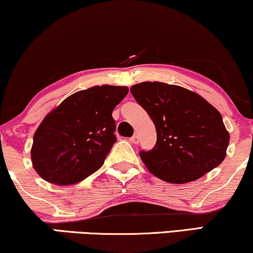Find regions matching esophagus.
<instances>
[{"instance_id":"esophagus-1","label":"esophagus","mask_w":253,"mask_h":253,"mask_svg":"<svg viewBox=\"0 0 253 253\" xmlns=\"http://www.w3.org/2000/svg\"><path fill=\"white\" fill-rule=\"evenodd\" d=\"M130 142L131 143H133V144H137V143L139 142V138H138V136L137 135H133L131 138H130Z\"/></svg>"}]
</instances>
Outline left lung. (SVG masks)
Listing matches in <instances>:
<instances>
[{
  "instance_id": "obj_1",
  "label": "left lung",
  "mask_w": 253,
  "mask_h": 253,
  "mask_svg": "<svg viewBox=\"0 0 253 253\" xmlns=\"http://www.w3.org/2000/svg\"><path fill=\"white\" fill-rule=\"evenodd\" d=\"M130 91L156 126L155 148L139 152L152 174L184 184L201 178L224 161L229 131L220 112L201 95L163 82H142Z\"/></svg>"
}]
</instances>
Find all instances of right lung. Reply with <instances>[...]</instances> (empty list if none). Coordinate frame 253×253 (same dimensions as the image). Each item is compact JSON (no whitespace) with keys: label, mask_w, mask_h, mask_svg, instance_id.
Instances as JSON below:
<instances>
[{"label":"right lung","mask_w":253,"mask_h":253,"mask_svg":"<svg viewBox=\"0 0 253 253\" xmlns=\"http://www.w3.org/2000/svg\"><path fill=\"white\" fill-rule=\"evenodd\" d=\"M127 86L95 85L67 97L34 133L31 163L56 185L79 183L98 170L116 142L111 114Z\"/></svg>","instance_id":"1"}]
</instances>
